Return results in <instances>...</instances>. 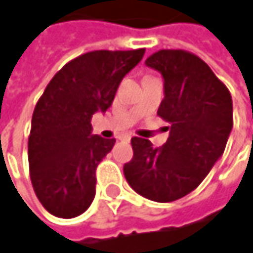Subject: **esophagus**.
I'll list each match as a JSON object with an SVG mask.
<instances>
[{
	"label": "esophagus",
	"instance_id": "1",
	"mask_svg": "<svg viewBox=\"0 0 253 253\" xmlns=\"http://www.w3.org/2000/svg\"><path fill=\"white\" fill-rule=\"evenodd\" d=\"M120 139H122V140H130V139H131V134H130V133H125V134L120 136Z\"/></svg>",
	"mask_w": 253,
	"mask_h": 253
}]
</instances>
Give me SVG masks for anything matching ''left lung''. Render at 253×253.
I'll return each mask as SVG.
<instances>
[{
	"mask_svg": "<svg viewBox=\"0 0 253 253\" xmlns=\"http://www.w3.org/2000/svg\"><path fill=\"white\" fill-rule=\"evenodd\" d=\"M145 64L164 80L158 116L170 123V134L160 148L133 137V158L123 171L140 196L171 202L195 190L221 158L233 128V102L226 84L190 52L161 49Z\"/></svg>",
	"mask_w": 253,
	"mask_h": 253,
	"instance_id": "left-lung-1",
	"label": "left lung"
}]
</instances>
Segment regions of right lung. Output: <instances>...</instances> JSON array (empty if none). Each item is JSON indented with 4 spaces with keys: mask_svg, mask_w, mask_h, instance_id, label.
Listing matches in <instances>:
<instances>
[{
    "mask_svg": "<svg viewBox=\"0 0 253 253\" xmlns=\"http://www.w3.org/2000/svg\"><path fill=\"white\" fill-rule=\"evenodd\" d=\"M145 49L93 51L67 63L39 98L27 145L30 180L43 208L60 218L83 214L95 198V171L116 139L92 134L95 113H105L123 77Z\"/></svg>",
    "mask_w": 253,
    "mask_h": 253,
    "instance_id": "1",
    "label": "right lung"
}]
</instances>
